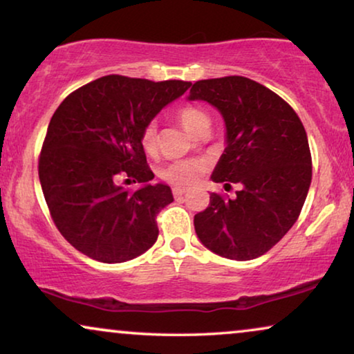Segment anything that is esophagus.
I'll return each instance as SVG.
<instances>
[{
	"label": "esophagus",
	"instance_id": "34e87169",
	"mask_svg": "<svg viewBox=\"0 0 354 354\" xmlns=\"http://www.w3.org/2000/svg\"><path fill=\"white\" fill-rule=\"evenodd\" d=\"M186 192H187V189H184V187H173V196H175L176 198H183V196Z\"/></svg>",
	"mask_w": 354,
	"mask_h": 354
}]
</instances>
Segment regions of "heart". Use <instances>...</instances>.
<instances>
[{
	"mask_svg": "<svg viewBox=\"0 0 354 354\" xmlns=\"http://www.w3.org/2000/svg\"><path fill=\"white\" fill-rule=\"evenodd\" d=\"M178 118L186 127L189 131L203 136L208 133L212 125V117L201 106H183L178 109ZM139 142L147 153H156L158 149V129L156 122H147L142 127L139 134ZM207 163L201 158H186V160L170 162L158 171V175L163 181L175 184V186H189L194 181H197L203 171H205Z\"/></svg>",
	"mask_w": 354,
	"mask_h": 354,
	"instance_id": "heart-1",
	"label": "heart"
}]
</instances>
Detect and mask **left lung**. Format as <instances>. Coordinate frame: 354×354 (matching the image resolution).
Listing matches in <instances>:
<instances>
[{
  "instance_id": "obj_1",
  "label": "left lung",
  "mask_w": 354,
  "mask_h": 354,
  "mask_svg": "<svg viewBox=\"0 0 354 354\" xmlns=\"http://www.w3.org/2000/svg\"><path fill=\"white\" fill-rule=\"evenodd\" d=\"M207 101L221 112L226 142L212 179L241 184L236 197L213 192L194 216L208 250L229 260L265 255L300 216L311 184V152L305 127L274 91L231 75L196 82L189 101Z\"/></svg>"
}]
</instances>
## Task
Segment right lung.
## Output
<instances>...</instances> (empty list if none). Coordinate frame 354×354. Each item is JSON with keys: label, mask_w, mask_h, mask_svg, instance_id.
Segmentation results:
<instances>
[{"label": "right lung", "mask_w": 354, "mask_h": 354, "mask_svg": "<svg viewBox=\"0 0 354 354\" xmlns=\"http://www.w3.org/2000/svg\"><path fill=\"white\" fill-rule=\"evenodd\" d=\"M191 82L101 77L75 89L49 122L38 175L54 225L78 252L101 263H123L158 237L156 218L173 202L139 142L142 127ZM139 182L131 192L122 186Z\"/></svg>", "instance_id": "right-lung-1"}]
</instances>
